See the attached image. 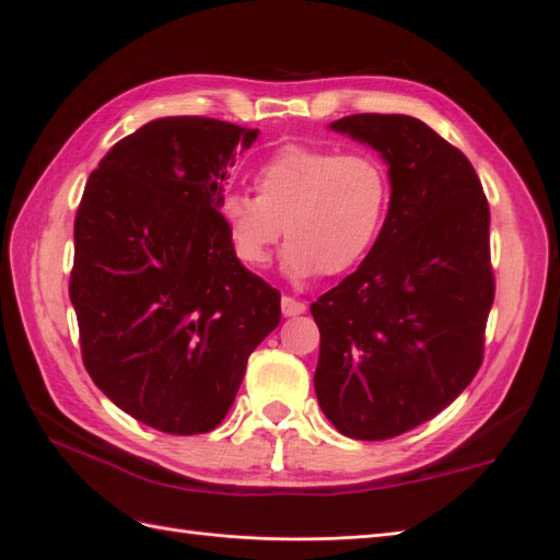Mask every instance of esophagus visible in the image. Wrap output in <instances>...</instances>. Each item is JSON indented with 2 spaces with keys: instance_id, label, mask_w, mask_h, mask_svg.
<instances>
[{
  "instance_id": "esophagus-1",
  "label": "esophagus",
  "mask_w": 560,
  "mask_h": 560,
  "mask_svg": "<svg viewBox=\"0 0 560 560\" xmlns=\"http://www.w3.org/2000/svg\"><path fill=\"white\" fill-rule=\"evenodd\" d=\"M280 307H282V315L284 317H296V315H303V312H305V303L296 301L292 296H282Z\"/></svg>"
}]
</instances>
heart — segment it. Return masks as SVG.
<instances>
[{
  "label": "heart",
  "mask_w": 560,
  "mask_h": 560,
  "mask_svg": "<svg viewBox=\"0 0 560 560\" xmlns=\"http://www.w3.org/2000/svg\"><path fill=\"white\" fill-rule=\"evenodd\" d=\"M253 190L255 197L230 192L218 205L232 250L261 271L284 234L292 278L351 271L374 248L390 205V176L374 153L299 142L266 155Z\"/></svg>",
  "instance_id": "b5f03b06"
}]
</instances>
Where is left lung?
I'll list each match as a JSON object with an SVG mask.
<instances>
[{"label":"left lung","mask_w":560,"mask_h":560,"mask_svg":"<svg viewBox=\"0 0 560 560\" xmlns=\"http://www.w3.org/2000/svg\"><path fill=\"white\" fill-rule=\"evenodd\" d=\"M330 128L382 153L390 205L363 264L310 305L315 390L340 434L384 441L443 411L482 365L489 205L466 155L420 119L351 115Z\"/></svg>","instance_id":"8db88e82"}]
</instances>
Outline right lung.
<instances>
[{
  "label": "right lung",
  "mask_w": 560,
  "mask_h": 560,
  "mask_svg": "<svg viewBox=\"0 0 560 560\" xmlns=\"http://www.w3.org/2000/svg\"><path fill=\"white\" fill-rule=\"evenodd\" d=\"M259 130L165 117L112 147L75 215L69 282L82 361L136 420L176 436L218 428L280 292L245 268L218 205Z\"/></svg>",
  "instance_id": "add662e5"
}]
</instances>
